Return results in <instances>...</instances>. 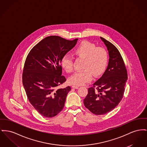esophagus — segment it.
Wrapping results in <instances>:
<instances>
[{"mask_svg":"<svg viewBox=\"0 0 147 147\" xmlns=\"http://www.w3.org/2000/svg\"><path fill=\"white\" fill-rule=\"evenodd\" d=\"M72 88H74V89H78V88H79V86H73Z\"/></svg>","mask_w":147,"mask_h":147,"instance_id":"34e87169","label":"esophagus"}]
</instances>
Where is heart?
I'll return each instance as SVG.
<instances>
[{
	"label": "heart",
	"instance_id": "1",
	"mask_svg": "<svg viewBox=\"0 0 147 147\" xmlns=\"http://www.w3.org/2000/svg\"><path fill=\"white\" fill-rule=\"evenodd\" d=\"M77 56L84 58V70L76 72L69 78V82L74 85L82 86L90 82L95 76L100 75L107 64L108 53L106 50L88 41H83L74 49ZM63 68L70 73L73 69V58L68 54L63 56L61 61Z\"/></svg>",
	"mask_w": 147,
	"mask_h": 147
}]
</instances>
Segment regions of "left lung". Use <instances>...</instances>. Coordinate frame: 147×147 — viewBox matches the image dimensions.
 I'll return each instance as SVG.
<instances>
[{"instance_id":"obj_1","label":"left lung","mask_w":147,"mask_h":147,"mask_svg":"<svg viewBox=\"0 0 147 147\" xmlns=\"http://www.w3.org/2000/svg\"><path fill=\"white\" fill-rule=\"evenodd\" d=\"M100 39L109 53V63L101 78L88 88L84 99L86 108L95 115H104L112 111L120 103L128 79L127 70L121 53L111 42Z\"/></svg>"}]
</instances>
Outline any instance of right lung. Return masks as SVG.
Listing matches in <instances>:
<instances>
[{"mask_svg":"<svg viewBox=\"0 0 147 147\" xmlns=\"http://www.w3.org/2000/svg\"><path fill=\"white\" fill-rule=\"evenodd\" d=\"M77 40L56 35L47 36L36 44L26 57L23 84L29 102L44 117H55L64 108L71 88H57L66 81L61 76V59Z\"/></svg>","mask_w":147,"mask_h":147,"instance_id":"1","label":"right lung"}]
</instances>
